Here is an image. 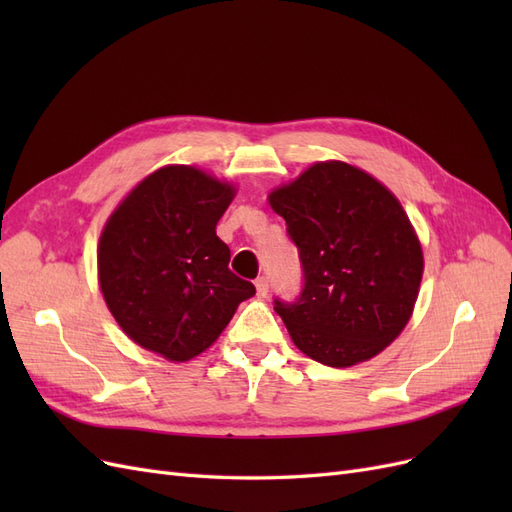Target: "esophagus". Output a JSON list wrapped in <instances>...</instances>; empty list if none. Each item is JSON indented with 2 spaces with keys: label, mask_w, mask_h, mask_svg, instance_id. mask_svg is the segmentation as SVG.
Returning a JSON list of instances; mask_svg holds the SVG:
<instances>
[{
  "label": "esophagus",
  "mask_w": 512,
  "mask_h": 512,
  "mask_svg": "<svg viewBox=\"0 0 512 512\" xmlns=\"http://www.w3.org/2000/svg\"><path fill=\"white\" fill-rule=\"evenodd\" d=\"M256 292H258V297H267V292H269V280L265 275H260L258 280H256Z\"/></svg>",
  "instance_id": "34e87169"
}]
</instances>
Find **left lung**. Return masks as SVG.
I'll return each instance as SVG.
<instances>
[{
    "instance_id": "obj_1",
    "label": "left lung",
    "mask_w": 512,
    "mask_h": 512,
    "mask_svg": "<svg viewBox=\"0 0 512 512\" xmlns=\"http://www.w3.org/2000/svg\"><path fill=\"white\" fill-rule=\"evenodd\" d=\"M269 203L303 271L297 299H273L294 346L329 367L382 352L408 324L423 277L421 243L399 200L359 168L318 162Z\"/></svg>"
}]
</instances>
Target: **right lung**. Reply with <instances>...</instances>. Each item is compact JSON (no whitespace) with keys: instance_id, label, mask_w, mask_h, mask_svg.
Listing matches in <instances>:
<instances>
[{"instance_id":"obj_1","label":"right lung","mask_w":512,"mask_h":512,"mask_svg":"<svg viewBox=\"0 0 512 512\" xmlns=\"http://www.w3.org/2000/svg\"><path fill=\"white\" fill-rule=\"evenodd\" d=\"M235 190L192 166L143 179L108 220L98 250L104 301L138 346L188 361L226 329L254 284L228 269L215 235Z\"/></svg>"}]
</instances>
